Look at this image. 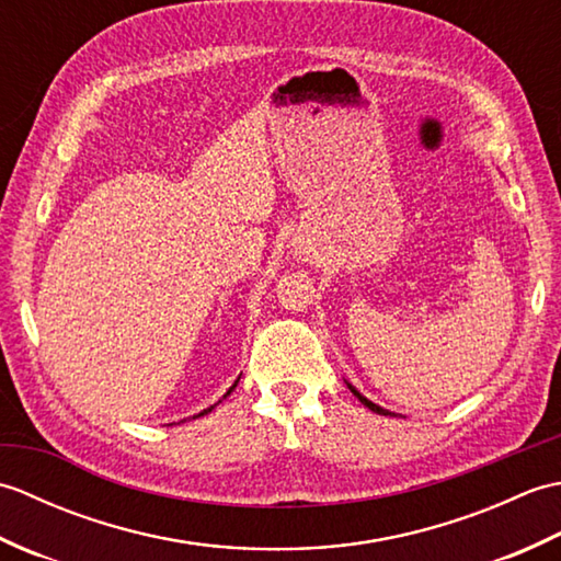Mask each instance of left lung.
Segmentation results:
<instances>
[{"instance_id": "left-lung-1", "label": "left lung", "mask_w": 561, "mask_h": 561, "mask_svg": "<svg viewBox=\"0 0 561 561\" xmlns=\"http://www.w3.org/2000/svg\"><path fill=\"white\" fill-rule=\"evenodd\" d=\"M347 388H350V390L354 392V396H356V398H359V402H362V404H366V408H368V410H371V412H376V414H386V416H398L396 412H390V410H383V408H380V404H376V402H371V400H368V398H364V396H362V392H359V390H356V388H354L352 383H347Z\"/></svg>"}]
</instances>
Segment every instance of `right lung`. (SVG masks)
Returning a JSON list of instances; mask_svg holds the SVG:
<instances>
[{"label": "right lung", "instance_id": "right-lung-1", "mask_svg": "<svg viewBox=\"0 0 561 561\" xmlns=\"http://www.w3.org/2000/svg\"><path fill=\"white\" fill-rule=\"evenodd\" d=\"M238 380H241V376H238V378H236V380H233V386H231V388H229V390H226V396H231V392H233V388H236V386H238ZM226 396H224V398H226ZM219 402H221V400H219ZM214 408H217V404H211V408H207V410H202V412H199V414H195V416H193V420H197V416H205V414H207V412H211V410H214Z\"/></svg>", "mask_w": 561, "mask_h": 561}]
</instances>
